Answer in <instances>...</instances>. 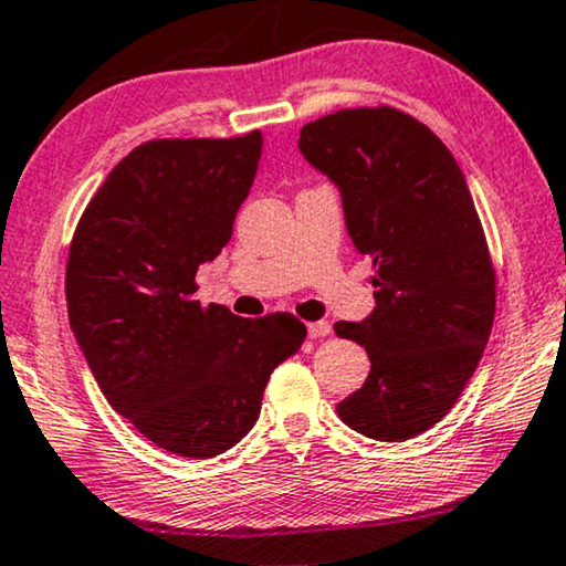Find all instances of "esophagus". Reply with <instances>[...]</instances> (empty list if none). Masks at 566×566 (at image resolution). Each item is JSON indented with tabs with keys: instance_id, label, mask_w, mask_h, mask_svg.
Segmentation results:
<instances>
[{
	"instance_id": "obj_1",
	"label": "esophagus",
	"mask_w": 566,
	"mask_h": 566,
	"mask_svg": "<svg viewBox=\"0 0 566 566\" xmlns=\"http://www.w3.org/2000/svg\"><path fill=\"white\" fill-rule=\"evenodd\" d=\"M332 332V324L328 321H313V324H307V336L311 339H321V336H326Z\"/></svg>"
}]
</instances>
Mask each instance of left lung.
<instances>
[{"mask_svg": "<svg viewBox=\"0 0 566 566\" xmlns=\"http://www.w3.org/2000/svg\"><path fill=\"white\" fill-rule=\"evenodd\" d=\"M297 146L339 188L353 245L376 271L374 313L334 324L370 360L336 412L368 439L407 441L452 410L493 326L496 276L473 196L449 148L391 106L326 114Z\"/></svg>", "mask_w": 566, "mask_h": 566, "instance_id": "left-lung-1", "label": "left lung"}]
</instances>
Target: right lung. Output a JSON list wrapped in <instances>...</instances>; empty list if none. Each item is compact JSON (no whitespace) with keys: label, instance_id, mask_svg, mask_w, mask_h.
I'll list each match as a JSON object with an SVG mask.
<instances>
[{"label":"right lung","instance_id":"add662e5","mask_svg":"<svg viewBox=\"0 0 566 566\" xmlns=\"http://www.w3.org/2000/svg\"><path fill=\"white\" fill-rule=\"evenodd\" d=\"M259 130L164 138L133 148L83 211L70 245V326L98 389L148 441L209 460L261 412L305 324L240 318L192 300L196 271L221 253L261 161Z\"/></svg>","mask_w":566,"mask_h":566}]
</instances>
